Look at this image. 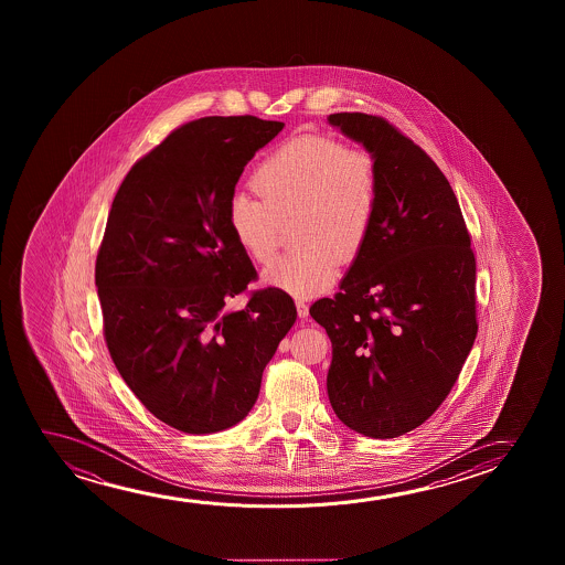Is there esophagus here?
<instances>
[{
	"label": "esophagus",
	"instance_id": "34e87169",
	"mask_svg": "<svg viewBox=\"0 0 565 565\" xmlns=\"http://www.w3.org/2000/svg\"><path fill=\"white\" fill-rule=\"evenodd\" d=\"M295 305H297V312H299V318L309 317V305L305 302V299H297Z\"/></svg>",
	"mask_w": 565,
	"mask_h": 565
}]
</instances>
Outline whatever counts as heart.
Returning a JSON list of instances; mask_svg holds the SVG:
<instances>
[{
  "label": "heart",
  "mask_w": 565,
  "mask_h": 565,
  "mask_svg": "<svg viewBox=\"0 0 565 565\" xmlns=\"http://www.w3.org/2000/svg\"><path fill=\"white\" fill-rule=\"evenodd\" d=\"M260 199L233 194L227 224L241 250L255 263H270L279 224L295 220L294 245L264 279L297 297L322 294L338 266L355 263L376 224L379 163L328 137H301L271 152L253 175Z\"/></svg>",
  "instance_id": "1"
}]
</instances>
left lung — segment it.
Here are the masks:
<instances>
[{
    "label": "left lung",
    "mask_w": 565,
    "mask_h": 565,
    "mask_svg": "<svg viewBox=\"0 0 565 565\" xmlns=\"http://www.w3.org/2000/svg\"><path fill=\"white\" fill-rule=\"evenodd\" d=\"M328 121L380 171L371 239L335 297L310 307L332 341L328 397L351 430L397 438L440 407L477 338L471 235L446 175L394 125L359 111Z\"/></svg>",
    "instance_id": "1"
}]
</instances>
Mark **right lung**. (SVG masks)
<instances>
[{"mask_svg": "<svg viewBox=\"0 0 565 565\" xmlns=\"http://www.w3.org/2000/svg\"><path fill=\"white\" fill-rule=\"evenodd\" d=\"M281 121L201 117L132 166L96 258L104 338L156 418L186 434L237 425L297 318L278 287L225 309L256 279L227 224L235 185Z\"/></svg>", "mask_w": 565, "mask_h": 565, "instance_id": "right-lung-1", "label": "right lung"}]
</instances>
